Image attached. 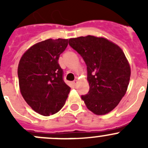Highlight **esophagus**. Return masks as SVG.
Instances as JSON below:
<instances>
[{
	"mask_svg": "<svg viewBox=\"0 0 148 148\" xmlns=\"http://www.w3.org/2000/svg\"><path fill=\"white\" fill-rule=\"evenodd\" d=\"M77 80H74V81H73V82H72V84H73V86H77Z\"/></svg>",
	"mask_w": 148,
	"mask_h": 148,
	"instance_id": "1",
	"label": "esophagus"
}]
</instances>
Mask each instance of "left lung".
Listing matches in <instances>:
<instances>
[{
    "label": "left lung",
    "instance_id": "1",
    "mask_svg": "<svg viewBox=\"0 0 148 148\" xmlns=\"http://www.w3.org/2000/svg\"><path fill=\"white\" fill-rule=\"evenodd\" d=\"M69 44L86 65L89 90L82 99L95 114H107L120 103L129 84L130 66L125 53L117 44L94 36L70 38Z\"/></svg>",
    "mask_w": 148,
    "mask_h": 148
}]
</instances>
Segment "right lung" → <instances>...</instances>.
I'll return each mask as SVG.
<instances>
[{
    "instance_id": "obj_1",
    "label": "right lung",
    "mask_w": 148,
    "mask_h": 148,
    "mask_svg": "<svg viewBox=\"0 0 148 148\" xmlns=\"http://www.w3.org/2000/svg\"><path fill=\"white\" fill-rule=\"evenodd\" d=\"M68 39H49L37 43L21 58L18 67L19 87L26 103L38 114L49 116L64 105L71 88L63 79L59 56Z\"/></svg>"
}]
</instances>
